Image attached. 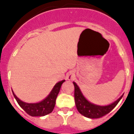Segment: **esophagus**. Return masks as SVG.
<instances>
[{"label": "esophagus", "mask_w": 134, "mask_h": 134, "mask_svg": "<svg viewBox=\"0 0 134 134\" xmlns=\"http://www.w3.org/2000/svg\"><path fill=\"white\" fill-rule=\"evenodd\" d=\"M73 75H74V74H73L72 73H70V74L68 76V80H71V79H72Z\"/></svg>", "instance_id": "1"}]
</instances>
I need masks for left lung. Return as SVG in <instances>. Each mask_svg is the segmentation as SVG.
<instances>
[{
	"mask_svg": "<svg viewBox=\"0 0 134 134\" xmlns=\"http://www.w3.org/2000/svg\"><path fill=\"white\" fill-rule=\"evenodd\" d=\"M73 84L74 86V99L76 108L80 114L88 118L96 119L102 118L104 115H107L118 105L123 97L122 95L114 103L107 106L96 105L88 102L84 97L77 85L75 82H73Z\"/></svg>",
	"mask_w": 134,
	"mask_h": 134,
	"instance_id": "left-lung-1",
	"label": "left lung"
}]
</instances>
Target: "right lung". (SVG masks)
<instances>
[{"label": "right lung", "mask_w": 134, "mask_h": 134, "mask_svg": "<svg viewBox=\"0 0 134 134\" xmlns=\"http://www.w3.org/2000/svg\"><path fill=\"white\" fill-rule=\"evenodd\" d=\"M64 81L65 80H64L58 82L54 86L49 95L44 100L37 103H27L23 102L16 97V96L14 94L13 92V94L18 104L20 105V107L23 109L27 114L32 117L44 116L52 112L55 107L57 96L60 92L62 85Z\"/></svg>", "instance_id": "1"}]
</instances>
